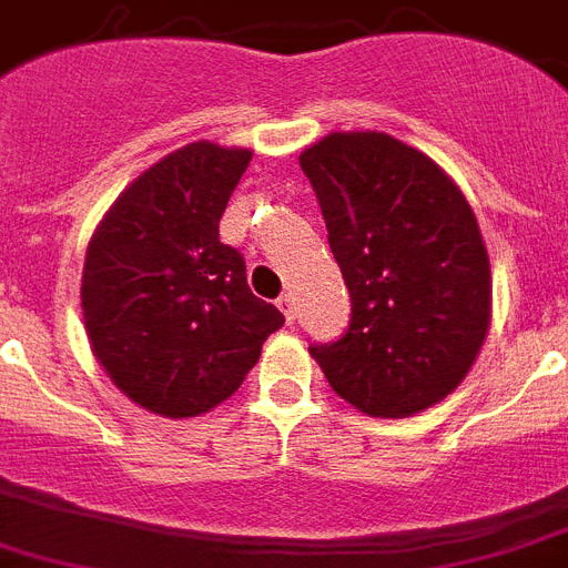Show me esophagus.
<instances>
[{
	"instance_id": "1",
	"label": "esophagus",
	"mask_w": 568,
	"mask_h": 568,
	"mask_svg": "<svg viewBox=\"0 0 568 568\" xmlns=\"http://www.w3.org/2000/svg\"><path fill=\"white\" fill-rule=\"evenodd\" d=\"M278 307H281V313H284V318H287V322H293V318H295V302H293V295H290V293L278 295Z\"/></svg>"
}]
</instances>
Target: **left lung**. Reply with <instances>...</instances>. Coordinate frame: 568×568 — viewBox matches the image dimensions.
<instances>
[{
	"label": "left lung",
	"mask_w": 568,
	"mask_h": 568,
	"mask_svg": "<svg viewBox=\"0 0 568 568\" xmlns=\"http://www.w3.org/2000/svg\"><path fill=\"white\" fill-rule=\"evenodd\" d=\"M351 293L313 359L342 400L409 418L456 392L490 327V261L470 203L433 159L386 133H331L298 156Z\"/></svg>",
	"instance_id": "8db88e82"
}]
</instances>
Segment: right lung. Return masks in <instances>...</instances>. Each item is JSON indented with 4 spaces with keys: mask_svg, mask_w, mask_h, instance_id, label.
Masks as SVG:
<instances>
[{
    "mask_svg": "<svg viewBox=\"0 0 568 568\" xmlns=\"http://www.w3.org/2000/svg\"><path fill=\"white\" fill-rule=\"evenodd\" d=\"M252 150L191 142L133 180L95 229L81 281L98 363L142 409L194 418L232 397L284 325L246 284L220 217Z\"/></svg>",
    "mask_w": 568,
    "mask_h": 568,
    "instance_id": "obj_1",
    "label": "right lung"
}]
</instances>
